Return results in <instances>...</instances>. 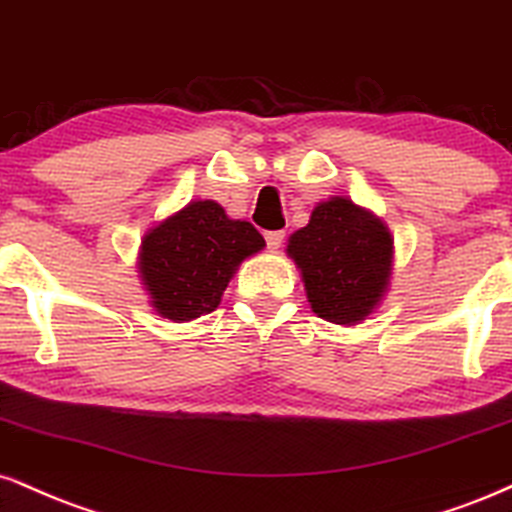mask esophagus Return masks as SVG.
<instances>
[{
  "mask_svg": "<svg viewBox=\"0 0 512 512\" xmlns=\"http://www.w3.org/2000/svg\"><path fill=\"white\" fill-rule=\"evenodd\" d=\"M283 238H286V233H283V231H267V233H264V240H267V245H269V248H272V250L281 248Z\"/></svg>",
  "mask_w": 512,
  "mask_h": 512,
  "instance_id": "obj_1",
  "label": "esophagus"
}]
</instances>
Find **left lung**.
<instances>
[{
  "instance_id": "8db88e82",
  "label": "left lung",
  "mask_w": 512,
  "mask_h": 512,
  "mask_svg": "<svg viewBox=\"0 0 512 512\" xmlns=\"http://www.w3.org/2000/svg\"><path fill=\"white\" fill-rule=\"evenodd\" d=\"M391 248L386 226L343 197L315 207L310 224L288 240L312 310L336 324L360 322L374 310L389 286Z\"/></svg>"
}]
</instances>
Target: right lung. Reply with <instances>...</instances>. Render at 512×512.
I'll return each mask as SVG.
<instances>
[{"mask_svg": "<svg viewBox=\"0 0 512 512\" xmlns=\"http://www.w3.org/2000/svg\"><path fill=\"white\" fill-rule=\"evenodd\" d=\"M264 248L250 221H233L217 202H190L143 238L140 274L162 317L188 322L219 305L233 269Z\"/></svg>", "mask_w": 512, "mask_h": 512, "instance_id": "1", "label": "right lung"}]
</instances>
